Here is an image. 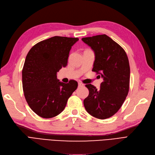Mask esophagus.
<instances>
[{
	"instance_id": "1",
	"label": "esophagus",
	"mask_w": 155,
	"mask_h": 155,
	"mask_svg": "<svg viewBox=\"0 0 155 155\" xmlns=\"http://www.w3.org/2000/svg\"><path fill=\"white\" fill-rule=\"evenodd\" d=\"M78 86H79V87H83V86H84V84L81 83H78Z\"/></svg>"
}]
</instances>
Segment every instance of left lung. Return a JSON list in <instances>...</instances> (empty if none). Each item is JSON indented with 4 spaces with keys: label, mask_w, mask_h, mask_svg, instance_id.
<instances>
[{
    "label": "left lung",
    "mask_w": 155,
    "mask_h": 155,
    "mask_svg": "<svg viewBox=\"0 0 155 155\" xmlns=\"http://www.w3.org/2000/svg\"><path fill=\"white\" fill-rule=\"evenodd\" d=\"M95 53L92 71L103 79L100 89L86 84L89 95L84 101L86 111L98 119L113 116L120 109L129 91L130 65L126 52L106 34L82 38Z\"/></svg>",
    "instance_id": "1"
}]
</instances>
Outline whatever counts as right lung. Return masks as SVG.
Masks as SVG:
<instances>
[{
	"mask_svg": "<svg viewBox=\"0 0 155 155\" xmlns=\"http://www.w3.org/2000/svg\"><path fill=\"white\" fill-rule=\"evenodd\" d=\"M78 38L54 36L37 43L28 51L22 70L24 95L38 116L51 118L61 113L78 82H60L57 74L67 65L72 46Z\"/></svg>",
	"mask_w": 155,
	"mask_h": 155,
	"instance_id": "right-lung-1",
	"label": "right lung"
}]
</instances>
